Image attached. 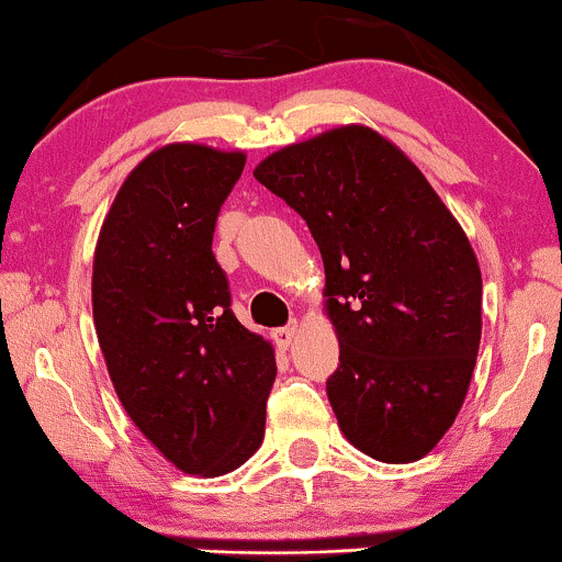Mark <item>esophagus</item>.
<instances>
[{
	"label": "esophagus",
	"instance_id": "obj_1",
	"mask_svg": "<svg viewBox=\"0 0 562 562\" xmlns=\"http://www.w3.org/2000/svg\"><path fill=\"white\" fill-rule=\"evenodd\" d=\"M294 337H297V322H289L286 327H281V329H276V342H279V346H292V340Z\"/></svg>",
	"mask_w": 562,
	"mask_h": 562
}]
</instances>
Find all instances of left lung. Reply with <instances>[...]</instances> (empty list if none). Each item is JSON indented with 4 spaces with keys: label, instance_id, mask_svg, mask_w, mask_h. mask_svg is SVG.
Wrapping results in <instances>:
<instances>
[{
    "label": "left lung",
    "instance_id": "left-lung-1",
    "mask_svg": "<svg viewBox=\"0 0 562 562\" xmlns=\"http://www.w3.org/2000/svg\"><path fill=\"white\" fill-rule=\"evenodd\" d=\"M255 179L305 220L340 340L337 426L383 463L424 458L456 420L482 335V276L442 198L396 144L340 125L289 144Z\"/></svg>",
    "mask_w": 562,
    "mask_h": 562
}]
</instances>
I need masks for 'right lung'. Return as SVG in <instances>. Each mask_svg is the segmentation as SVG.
Masks as SVG:
<instances>
[{"label": "right lung", "mask_w": 562, "mask_h": 562, "mask_svg": "<svg viewBox=\"0 0 562 562\" xmlns=\"http://www.w3.org/2000/svg\"><path fill=\"white\" fill-rule=\"evenodd\" d=\"M244 153L166 144L125 177L93 255V324L138 431L184 474L255 456L276 380L273 346L233 316L211 251Z\"/></svg>", "instance_id": "add662e5"}]
</instances>
